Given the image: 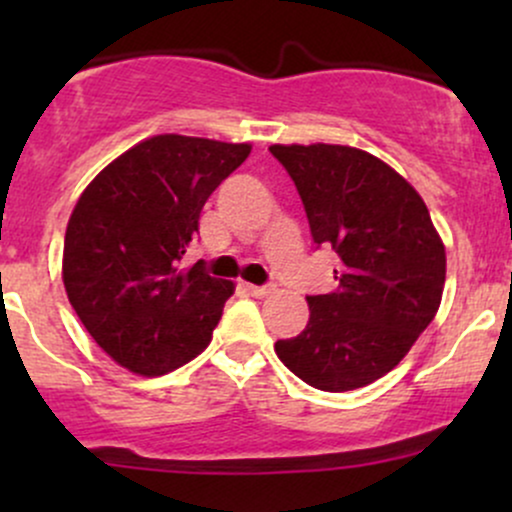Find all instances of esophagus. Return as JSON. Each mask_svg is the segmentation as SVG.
Listing matches in <instances>:
<instances>
[{"instance_id":"obj_1","label":"esophagus","mask_w":512,"mask_h":512,"mask_svg":"<svg viewBox=\"0 0 512 512\" xmlns=\"http://www.w3.org/2000/svg\"><path fill=\"white\" fill-rule=\"evenodd\" d=\"M243 289L250 293V296H255V298H264V296H269V293H272V286H255V284H243Z\"/></svg>"}]
</instances>
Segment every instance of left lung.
Returning a JSON list of instances; mask_svg holds the SVG:
<instances>
[{"mask_svg":"<svg viewBox=\"0 0 512 512\" xmlns=\"http://www.w3.org/2000/svg\"><path fill=\"white\" fill-rule=\"evenodd\" d=\"M301 195L315 248H332L337 289L308 296L310 320L276 356L303 383L346 392L409 354L438 313L445 248L424 199L397 170L354 146L274 144Z\"/></svg>","mask_w":512,"mask_h":512,"instance_id":"8db88e82","label":"left lung"}]
</instances>
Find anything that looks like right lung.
<instances>
[{"label":"right lung","instance_id":"add662e5","mask_svg":"<svg viewBox=\"0 0 512 512\" xmlns=\"http://www.w3.org/2000/svg\"><path fill=\"white\" fill-rule=\"evenodd\" d=\"M250 144L158 134L93 178L69 216L62 279L96 344L139 375H163L202 354L233 281L204 262L182 267L211 192Z\"/></svg>","mask_w":512,"mask_h":512}]
</instances>
